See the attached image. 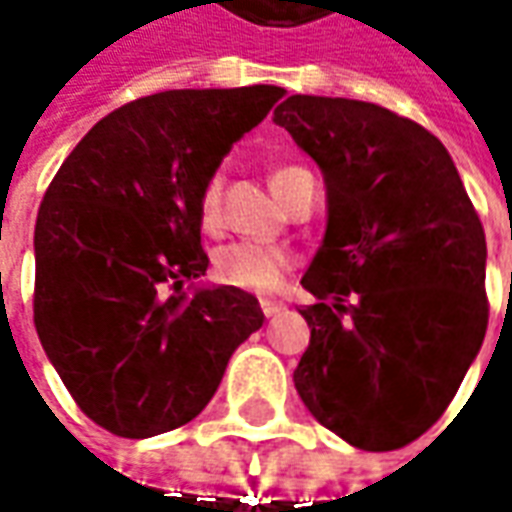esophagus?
<instances>
[{"mask_svg":"<svg viewBox=\"0 0 512 512\" xmlns=\"http://www.w3.org/2000/svg\"><path fill=\"white\" fill-rule=\"evenodd\" d=\"M259 305H262V313H265L267 319H270V316H276V313H282V310H285V305H282V302H276V299H262V302H259Z\"/></svg>","mask_w":512,"mask_h":512,"instance_id":"1","label":"esophagus"}]
</instances>
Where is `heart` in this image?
I'll use <instances>...</instances> for the list:
<instances>
[{"label":"heart","instance_id":"b5f03b06","mask_svg":"<svg viewBox=\"0 0 512 512\" xmlns=\"http://www.w3.org/2000/svg\"><path fill=\"white\" fill-rule=\"evenodd\" d=\"M310 170L299 165H282L270 173V187L285 199L305 182ZM222 219V176H210L199 193V225L216 230ZM293 256L282 247L256 245V242H230L213 253V276L222 285L239 287L247 293H273L285 282Z\"/></svg>","mask_w":512,"mask_h":512}]
</instances>
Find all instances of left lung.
<instances>
[{
  "mask_svg": "<svg viewBox=\"0 0 512 512\" xmlns=\"http://www.w3.org/2000/svg\"><path fill=\"white\" fill-rule=\"evenodd\" d=\"M273 122L327 187L296 390L353 447H404L439 422L484 342L479 213L442 142L393 110L296 93Z\"/></svg>",
  "mask_w": 512,
  "mask_h": 512,
  "instance_id": "obj_1",
  "label": "left lung"
}]
</instances>
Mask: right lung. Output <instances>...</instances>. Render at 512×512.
Returning <instances> with one entry per match:
<instances>
[{"label": "right lung", "instance_id": "obj_1", "mask_svg": "<svg viewBox=\"0 0 512 512\" xmlns=\"http://www.w3.org/2000/svg\"><path fill=\"white\" fill-rule=\"evenodd\" d=\"M285 88L165 90L108 113L70 150L33 233V325L73 402L122 439L196 419L265 313L207 270L199 193Z\"/></svg>", "mask_w": 512, "mask_h": 512}]
</instances>
